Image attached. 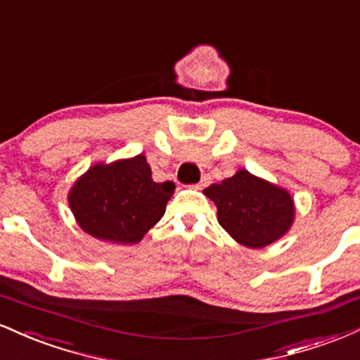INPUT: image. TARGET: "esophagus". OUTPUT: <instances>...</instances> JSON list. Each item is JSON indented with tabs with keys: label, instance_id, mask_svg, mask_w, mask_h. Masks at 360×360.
I'll use <instances>...</instances> for the list:
<instances>
[{
	"label": "esophagus",
	"instance_id": "1",
	"mask_svg": "<svg viewBox=\"0 0 360 360\" xmlns=\"http://www.w3.org/2000/svg\"><path fill=\"white\" fill-rule=\"evenodd\" d=\"M208 183H210V176H208V174H205L203 177H201V181H200V183H198V184H196V188H198V189L205 188V186H206V184H208Z\"/></svg>",
	"mask_w": 360,
	"mask_h": 360
}]
</instances>
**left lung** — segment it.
<instances>
[{
  "instance_id": "8db88e82",
  "label": "left lung",
  "mask_w": 360,
  "mask_h": 360,
  "mask_svg": "<svg viewBox=\"0 0 360 360\" xmlns=\"http://www.w3.org/2000/svg\"><path fill=\"white\" fill-rule=\"evenodd\" d=\"M203 193L217 205L218 223L233 240L249 249L271 245L295 221L291 194L247 169L212 184Z\"/></svg>"
}]
</instances>
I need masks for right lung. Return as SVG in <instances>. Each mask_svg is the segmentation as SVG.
<instances>
[{"label":"right lung","instance_id":"right-lung-1","mask_svg":"<svg viewBox=\"0 0 360 360\" xmlns=\"http://www.w3.org/2000/svg\"><path fill=\"white\" fill-rule=\"evenodd\" d=\"M172 181L155 183L146 155L94 164L69 191L77 225L103 242L137 243L166 212Z\"/></svg>","mask_w":360,"mask_h":360}]
</instances>
